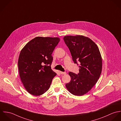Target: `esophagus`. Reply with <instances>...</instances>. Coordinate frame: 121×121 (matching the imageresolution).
Here are the masks:
<instances>
[{
  "label": "esophagus",
  "mask_w": 121,
  "mask_h": 121,
  "mask_svg": "<svg viewBox=\"0 0 121 121\" xmlns=\"http://www.w3.org/2000/svg\"><path fill=\"white\" fill-rule=\"evenodd\" d=\"M60 74H64V75H65V74H66V72H61V71L60 72Z\"/></svg>",
  "instance_id": "esophagus-1"
}]
</instances>
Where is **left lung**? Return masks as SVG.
I'll return each mask as SVG.
<instances>
[{"mask_svg": "<svg viewBox=\"0 0 121 121\" xmlns=\"http://www.w3.org/2000/svg\"><path fill=\"white\" fill-rule=\"evenodd\" d=\"M73 60L79 67L77 74L69 72L71 80L65 85L73 95L81 96L90 91L96 83L102 70V59L96 44L83 35H69L64 37Z\"/></svg>", "mask_w": 121, "mask_h": 121, "instance_id": "obj_1", "label": "left lung"}]
</instances>
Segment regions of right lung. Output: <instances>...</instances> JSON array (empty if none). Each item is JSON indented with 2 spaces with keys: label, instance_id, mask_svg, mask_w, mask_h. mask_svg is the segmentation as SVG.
<instances>
[{
  "label": "right lung",
  "instance_id": "right-lung-1",
  "mask_svg": "<svg viewBox=\"0 0 121 121\" xmlns=\"http://www.w3.org/2000/svg\"><path fill=\"white\" fill-rule=\"evenodd\" d=\"M59 42L57 37H36L21 50L18 63L19 74L29 94L39 96L49 88L56 75L51 68L52 54Z\"/></svg>",
  "mask_w": 121,
  "mask_h": 121
}]
</instances>
